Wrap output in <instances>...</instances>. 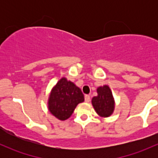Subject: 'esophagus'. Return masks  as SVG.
Listing matches in <instances>:
<instances>
[{
  "label": "esophagus",
  "mask_w": 158,
  "mask_h": 158,
  "mask_svg": "<svg viewBox=\"0 0 158 158\" xmlns=\"http://www.w3.org/2000/svg\"><path fill=\"white\" fill-rule=\"evenodd\" d=\"M85 101L86 102H90V96L88 95H85Z\"/></svg>",
  "instance_id": "34e87169"
}]
</instances>
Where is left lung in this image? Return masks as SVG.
<instances>
[{
    "mask_svg": "<svg viewBox=\"0 0 158 158\" xmlns=\"http://www.w3.org/2000/svg\"><path fill=\"white\" fill-rule=\"evenodd\" d=\"M98 95L92 98V103L95 111L102 117H109L114 110V100L111 90L107 85L97 89Z\"/></svg>",
    "mask_w": 158,
    "mask_h": 158,
    "instance_id": "left-lung-1",
    "label": "left lung"
}]
</instances>
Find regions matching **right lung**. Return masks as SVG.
Masks as SVG:
<instances>
[{"label": "right lung", "instance_id": "obj_1", "mask_svg": "<svg viewBox=\"0 0 158 158\" xmlns=\"http://www.w3.org/2000/svg\"><path fill=\"white\" fill-rule=\"evenodd\" d=\"M84 101V95L79 88L67 79H60L52 89L49 98V111L60 120L71 116L79 103Z\"/></svg>", "mask_w": 158, "mask_h": 158}]
</instances>
